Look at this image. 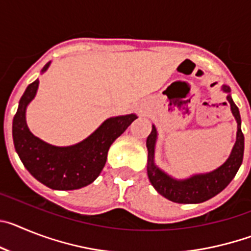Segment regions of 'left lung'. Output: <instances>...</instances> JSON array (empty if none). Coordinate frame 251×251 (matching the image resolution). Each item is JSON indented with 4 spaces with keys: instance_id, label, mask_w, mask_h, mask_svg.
Returning a JSON list of instances; mask_svg holds the SVG:
<instances>
[{
    "instance_id": "obj_1",
    "label": "left lung",
    "mask_w": 251,
    "mask_h": 251,
    "mask_svg": "<svg viewBox=\"0 0 251 251\" xmlns=\"http://www.w3.org/2000/svg\"><path fill=\"white\" fill-rule=\"evenodd\" d=\"M224 92L230 93L229 86H223ZM227 100L231 105V112L235 119L238 122V134H236V142L232 148L229 159L224 163L221 167L215 170L214 172L206 175H197L185 181H176L171 178L161 170L154 166L153 162V154H154V143L157 138V130L154 126H152V132L147 137V150H148V165L147 172L148 178L158 194L165 196L168 200L174 201L177 203H200L206 200H210L211 197L220 194L226 186L231 182L244 156V134L241 132L240 124V113L238 106L235 105L231 97L227 95Z\"/></svg>"
}]
</instances>
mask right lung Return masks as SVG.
Returning <instances> with one entry per match:
<instances>
[{"label": "right lung", "mask_w": 251, "mask_h": 251, "mask_svg": "<svg viewBox=\"0 0 251 251\" xmlns=\"http://www.w3.org/2000/svg\"><path fill=\"white\" fill-rule=\"evenodd\" d=\"M44 66L43 72L49 68ZM39 79L26 88L13 117V145L26 170L52 190H77L92 183L103 170L110 145L137 117L122 115L106 119L92 136L70 147H55L35 137L25 119L26 106L36 94Z\"/></svg>", "instance_id": "obj_1"}]
</instances>
